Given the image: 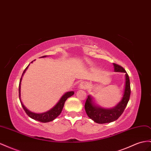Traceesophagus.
<instances>
[{
  "label": "esophagus",
  "mask_w": 151,
  "mask_h": 151,
  "mask_svg": "<svg viewBox=\"0 0 151 151\" xmlns=\"http://www.w3.org/2000/svg\"><path fill=\"white\" fill-rule=\"evenodd\" d=\"M89 87V83L87 82H81L79 85V88L81 89H87Z\"/></svg>",
  "instance_id": "esophagus-1"
}]
</instances>
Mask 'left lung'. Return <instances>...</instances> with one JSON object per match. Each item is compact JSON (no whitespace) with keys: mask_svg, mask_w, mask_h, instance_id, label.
Masks as SVG:
<instances>
[{"mask_svg":"<svg viewBox=\"0 0 151 151\" xmlns=\"http://www.w3.org/2000/svg\"><path fill=\"white\" fill-rule=\"evenodd\" d=\"M113 65L114 67L115 72L126 73L125 88L124 95L121 101L113 109H105L93 105L91 97L88 96L84 105L85 111L88 117L96 123L99 124L108 123L117 120L123 113L129 100L131 89H130V83L128 74L124 70V68L119 65L116 63H113Z\"/></svg>","mask_w":151,"mask_h":151,"instance_id":"8db88e82","label":"left lung"}]
</instances>
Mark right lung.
I'll use <instances>...</instances> for the list:
<instances>
[{
	"label": "right lung",
	"mask_w": 151,
	"mask_h": 151,
	"mask_svg": "<svg viewBox=\"0 0 151 151\" xmlns=\"http://www.w3.org/2000/svg\"><path fill=\"white\" fill-rule=\"evenodd\" d=\"M46 56H43L42 57H43L44 58V57H46ZM28 65L26 67L25 70L23 71L21 79H20V81H19V98L20 102H21V104L22 105V107L23 108L24 111H25V112L27 113V114L30 117H31L32 119H34L35 120H37V121H40V122H42V123H47V122H50V121H53L60 114L61 112H62L65 102L67 99H68V98H69L70 96L74 95V91H69V92L66 93L65 94L63 95V96L61 98V99L59 100L58 102L57 103V104L55 106V107L46 112H44L42 114H36V113L32 112L30 111H28V110L25 107V106L23 105V104H22V101H21V99H20V88H21V85L20 84H21L22 76L24 74V73L25 72Z\"/></svg>",
	"instance_id": "add662e5"
}]
</instances>
